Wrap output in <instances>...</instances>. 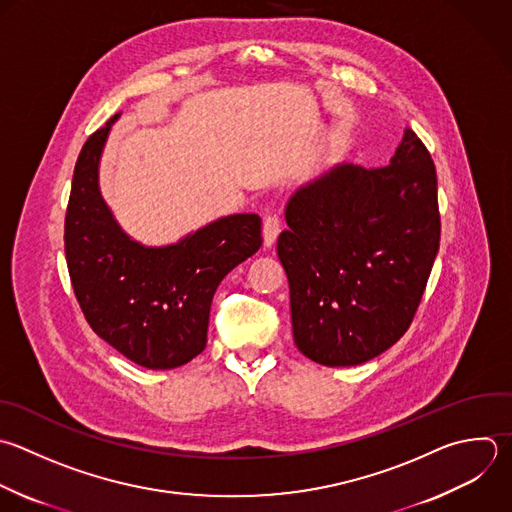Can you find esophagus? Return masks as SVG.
Returning <instances> with one entry per match:
<instances>
[{
    "label": "esophagus",
    "instance_id": "1",
    "mask_svg": "<svg viewBox=\"0 0 512 512\" xmlns=\"http://www.w3.org/2000/svg\"><path fill=\"white\" fill-rule=\"evenodd\" d=\"M262 230H264V244H266L268 248L274 246V242H276V238H278V234H280V218H278V214H274V212L266 214V216H264V226H262Z\"/></svg>",
    "mask_w": 512,
    "mask_h": 512
}]
</instances>
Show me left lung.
I'll list each match as a JSON object with an SVG mask.
<instances>
[{
    "label": "left lung",
    "instance_id": "obj_1",
    "mask_svg": "<svg viewBox=\"0 0 512 512\" xmlns=\"http://www.w3.org/2000/svg\"><path fill=\"white\" fill-rule=\"evenodd\" d=\"M284 218L276 250L298 350L356 366L400 340L440 242L436 170L418 136L406 128L384 168L332 166L290 196Z\"/></svg>",
    "mask_w": 512,
    "mask_h": 512
}]
</instances>
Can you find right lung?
<instances>
[{"label": "right lung", "instance_id": "obj_1", "mask_svg": "<svg viewBox=\"0 0 512 512\" xmlns=\"http://www.w3.org/2000/svg\"><path fill=\"white\" fill-rule=\"evenodd\" d=\"M116 114L84 144L66 212V260L92 330L132 362L170 370L208 342L224 276L262 246L258 214L218 218L176 244L144 246L116 222L100 192V160Z\"/></svg>", "mask_w": 512, "mask_h": 512}]
</instances>
